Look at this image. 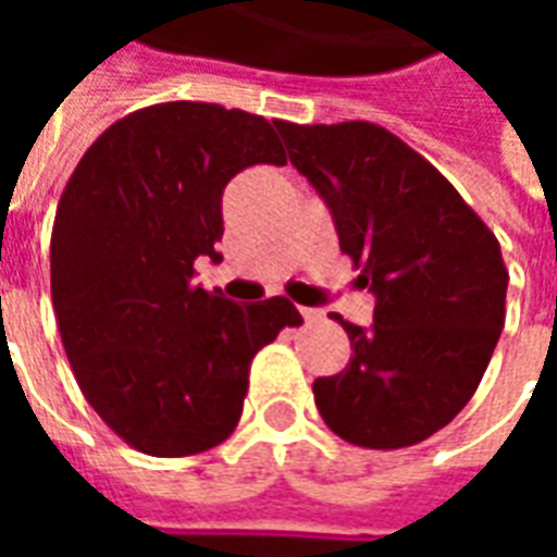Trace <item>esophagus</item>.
Segmentation results:
<instances>
[{"label": "esophagus", "instance_id": "obj_1", "mask_svg": "<svg viewBox=\"0 0 557 557\" xmlns=\"http://www.w3.org/2000/svg\"><path fill=\"white\" fill-rule=\"evenodd\" d=\"M301 315L307 322H322V313H319V310H310V307H304Z\"/></svg>", "mask_w": 557, "mask_h": 557}]
</instances>
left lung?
<instances>
[{"mask_svg":"<svg viewBox=\"0 0 557 557\" xmlns=\"http://www.w3.org/2000/svg\"><path fill=\"white\" fill-rule=\"evenodd\" d=\"M274 127L331 208L355 283L375 295L370 327L334 315L355 351L343 373L313 382L319 414L358 447H411L466 409L490 367L507 298L498 238L387 127Z\"/></svg>","mask_w":557,"mask_h":557,"instance_id":"1","label":"left lung"}]
</instances>
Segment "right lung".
<instances>
[{
  "label": "right lung",
  "mask_w": 557,
  "mask_h": 557,
  "mask_svg": "<svg viewBox=\"0 0 557 557\" xmlns=\"http://www.w3.org/2000/svg\"><path fill=\"white\" fill-rule=\"evenodd\" d=\"M253 163H286L268 119L166 101L127 113L71 172L50 238V292L83 397L148 456H194L242 418L256 351L304 322L289 298L235 304L194 286L218 262L220 199Z\"/></svg>",
  "instance_id": "1"
}]
</instances>
